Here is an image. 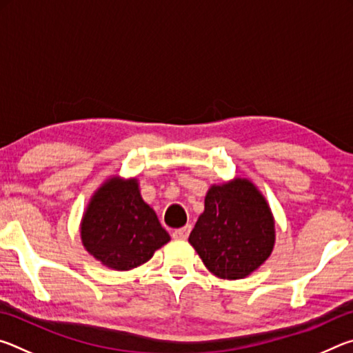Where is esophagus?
Wrapping results in <instances>:
<instances>
[{
    "label": "esophagus",
    "instance_id": "34e87169",
    "mask_svg": "<svg viewBox=\"0 0 353 353\" xmlns=\"http://www.w3.org/2000/svg\"><path fill=\"white\" fill-rule=\"evenodd\" d=\"M190 232H191V225H183L181 229H176L172 232V236H174L176 240H187Z\"/></svg>",
    "mask_w": 353,
    "mask_h": 353
}]
</instances>
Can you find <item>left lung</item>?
I'll return each mask as SVG.
<instances>
[{"mask_svg": "<svg viewBox=\"0 0 353 353\" xmlns=\"http://www.w3.org/2000/svg\"><path fill=\"white\" fill-rule=\"evenodd\" d=\"M188 241L214 276L244 279L259 270L274 249L276 225L271 208L248 179L212 185L204 213Z\"/></svg>", "mask_w": 353, "mask_h": 353, "instance_id": "left-lung-1", "label": "left lung"}]
</instances>
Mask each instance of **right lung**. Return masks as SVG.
<instances>
[{"label":"right lung","mask_w":353,"mask_h":353,"mask_svg":"<svg viewBox=\"0 0 353 353\" xmlns=\"http://www.w3.org/2000/svg\"><path fill=\"white\" fill-rule=\"evenodd\" d=\"M87 252L104 266L129 271L170 241L157 214L143 201L137 179L110 177L88 202L81 223Z\"/></svg>","instance_id":"1"}]
</instances>
